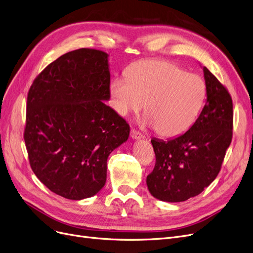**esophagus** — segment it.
Instances as JSON below:
<instances>
[{
	"instance_id": "esophagus-1",
	"label": "esophagus",
	"mask_w": 253,
	"mask_h": 253,
	"mask_svg": "<svg viewBox=\"0 0 253 253\" xmlns=\"http://www.w3.org/2000/svg\"><path fill=\"white\" fill-rule=\"evenodd\" d=\"M130 135H131V137L133 139H143V138H145L144 134H142L139 131H136V130H134V129L131 130V132H130Z\"/></svg>"
}]
</instances>
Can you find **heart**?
Returning <instances> with one entry per match:
<instances>
[{
  "instance_id": "b5f03b06",
  "label": "heart",
  "mask_w": 253,
  "mask_h": 253,
  "mask_svg": "<svg viewBox=\"0 0 253 253\" xmlns=\"http://www.w3.org/2000/svg\"><path fill=\"white\" fill-rule=\"evenodd\" d=\"M112 108L119 116L138 112L145 103V123L165 137L188 130L197 118L207 95L203 79L173 62L147 59L137 61L125 77L109 83Z\"/></svg>"
}]
</instances>
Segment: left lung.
Masks as SVG:
<instances>
[{
    "label": "left lung",
    "instance_id": "1",
    "mask_svg": "<svg viewBox=\"0 0 253 253\" xmlns=\"http://www.w3.org/2000/svg\"><path fill=\"white\" fill-rule=\"evenodd\" d=\"M207 101L195 123L173 138H152L155 167L147 176L154 198L181 202L199 195L220 172L232 138V100L227 89L203 67Z\"/></svg>",
    "mask_w": 253,
    "mask_h": 253
}]
</instances>
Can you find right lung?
<instances>
[{"instance_id":"right-lung-1","label":"right lung","mask_w":253,"mask_h":253,"mask_svg":"<svg viewBox=\"0 0 253 253\" xmlns=\"http://www.w3.org/2000/svg\"><path fill=\"white\" fill-rule=\"evenodd\" d=\"M109 83L108 54L82 48L50 63L28 92L31 169L63 198L95 196L106 182L109 154L128 139V123L105 104Z\"/></svg>"}]
</instances>
